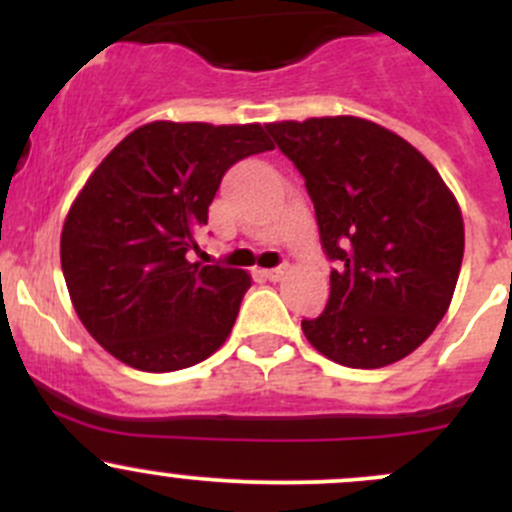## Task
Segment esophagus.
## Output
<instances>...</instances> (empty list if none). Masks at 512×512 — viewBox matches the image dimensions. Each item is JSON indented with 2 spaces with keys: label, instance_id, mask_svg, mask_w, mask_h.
<instances>
[{
  "label": "esophagus",
  "instance_id": "34e87169",
  "mask_svg": "<svg viewBox=\"0 0 512 512\" xmlns=\"http://www.w3.org/2000/svg\"><path fill=\"white\" fill-rule=\"evenodd\" d=\"M285 272H287V265H280V267H272V270H265L262 275H265L270 282H280L282 277H285Z\"/></svg>",
  "mask_w": 512,
  "mask_h": 512
}]
</instances>
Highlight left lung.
<instances>
[{"label":"left lung","instance_id":"obj_1","mask_svg":"<svg viewBox=\"0 0 512 512\" xmlns=\"http://www.w3.org/2000/svg\"><path fill=\"white\" fill-rule=\"evenodd\" d=\"M314 203L327 309L302 319L317 352L379 369L421 347L446 314L463 262V218L411 143L354 116L267 123Z\"/></svg>","mask_w":512,"mask_h":512}]
</instances>
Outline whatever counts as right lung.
<instances>
[{"label": "right lung", "instance_id": "right-lung-1", "mask_svg": "<svg viewBox=\"0 0 512 512\" xmlns=\"http://www.w3.org/2000/svg\"><path fill=\"white\" fill-rule=\"evenodd\" d=\"M272 148L260 123L156 121L91 173L61 230V270L76 314L108 354L163 374L223 347L250 277L188 262V252L227 170Z\"/></svg>", "mask_w": 512, "mask_h": 512}]
</instances>
